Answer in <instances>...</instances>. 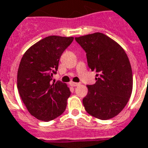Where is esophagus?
Masks as SVG:
<instances>
[{
  "label": "esophagus",
  "mask_w": 148,
  "mask_h": 148,
  "mask_svg": "<svg viewBox=\"0 0 148 148\" xmlns=\"http://www.w3.org/2000/svg\"><path fill=\"white\" fill-rule=\"evenodd\" d=\"M70 85H71V86H73V87H75V86H78V85H81V83L80 82H70Z\"/></svg>",
  "instance_id": "34e87169"
}]
</instances>
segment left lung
I'll use <instances>...</instances> for the list:
<instances>
[{
  "label": "left lung",
  "instance_id": "1",
  "mask_svg": "<svg viewBox=\"0 0 148 148\" xmlns=\"http://www.w3.org/2000/svg\"><path fill=\"white\" fill-rule=\"evenodd\" d=\"M75 40L86 53L87 63L96 71V83L87 85L83 99L85 110L96 119L108 120L125 107L132 90V72L126 53L119 44L102 33Z\"/></svg>",
  "mask_w": 148,
  "mask_h": 148
}]
</instances>
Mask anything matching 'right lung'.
<instances>
[{"mask_svg": "<svg viewBox=\"0 0 148 148\" xmlns=\"http://www.w3.org/2000/svg\"><path fill=\"white\" fill-rule=\"evenodd\" d=\"M73 37L49 36L25 52L18 66L17 87L30 114L41 121L53 120L64 112L70 88L60 81L52 82L60 56Z\"/></svg>", "mask_w": 148, "mask_h": 148, "instance_id": "right-lung-1", "label": "right lung"}]
</instances>
